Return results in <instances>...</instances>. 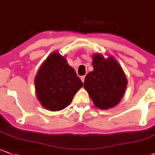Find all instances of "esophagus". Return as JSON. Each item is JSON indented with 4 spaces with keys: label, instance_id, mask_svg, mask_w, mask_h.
Returning a JSON list of instances; mask_svg holds the SVG:
<instances>
[{
    "label": "esophagus",
    "instance_id": "obj_1",
    "mask_svg": "<svg viewBox=\"0 0 155 155\" xmlns=\"http://www.w3.org/2000/svg\"><path fill=\"white\" fill-rule=\"evenodd\" d=\"M85 75H83V76H81V80L82 81V82H84V81H85Z\"/></svg>",
    "mask_w": 155,
    "mask_h": 155
}]
</instances>
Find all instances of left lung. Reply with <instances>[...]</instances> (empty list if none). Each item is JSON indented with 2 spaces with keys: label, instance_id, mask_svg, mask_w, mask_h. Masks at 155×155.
<instances>
[{
  "label": "left lung",
  "instance_id": "8db88e82",
  "mask_svg": "<svg viewBox=\"0 0 155 155\" xmlns=\"http://www.w3.org/2000/svg\"><path fill=\"white\" fill-rule=\"evenodd\" d=\"M93 70L85 76L84 88L95 106L108 109L119 104L125 93L127 79L121 66L114 57L97 53L93 55Z\"/></svg>",
  "mask_w": 155,
  "mask_h": 155
}]
</instances>
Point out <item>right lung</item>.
<instances>
[{"label":"right lung","mask_w":155,"mask_h":155,"mask_svg":"<svg viewBox=\"0 0 155 155\" xmlns=\"http://www.w3.org/2000/svg\"><path fill=\"white\" fill-rule=\"evenodd\" d=\"M34 85L41 106L51 111H58L70 104L83 83L69 65L65 57L55 51L41 64Z\"/></svg>","instance_id":"obj_1"}]
</instances>
